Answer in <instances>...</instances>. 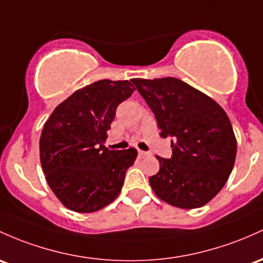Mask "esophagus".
<instances>
[{"mask_svg":"<svg viewBox=\"0 0 263 263\" xmlns=\"http://www.w3.org/2000/svg\"><path fill=\"white\" fill-rule=\"evenodd\" d=\"M138 156H140L141 158H142V157H146V156H149V152H146V151H141V149H140V151H138Z\"/></svg>","mask_w":263,"mask_h":263,"instance_id":"1","label":"esophagus"}]
</instances>
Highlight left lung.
<instances>
[{"instance_id": "1", "label": "left lung", "mask_w": 263, "mask_h": 263, "mask_svg": "<svg viewBox=\"0 0 263 263\" xmlns=\"http://www.w3.org/2000/svg\"><path fill=\"white\" fill-rule=\"evenodd\" d=\"M131 82L154 112L161 137H171V158L156 156L160 171L149 177L152 190L175 207L203 206L235 164L237 142L229 116L211 97L175 77Z\"/></svg>"}]
</instances>
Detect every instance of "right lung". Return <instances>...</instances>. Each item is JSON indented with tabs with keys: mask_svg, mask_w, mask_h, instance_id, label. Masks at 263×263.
<instances>
[{
	"mask_svg": "<svg viewBox=\"0 0 263 263\" xmlns=\"http://www.w3.org/2000/svg\"><path fill=\"white\" fill-rule=\"evenodd\" d=\"M134 89L129 81H97L60 103L43 126L42 170L48 186L68 210L99 211L122 189L137 151L108 149L103 143L118 105Z\"/></svg>",
	"mask_w": 263,
	"mask_h": 263,
	"instance_id": "add662e5",
	"label": "right lung"
}]
</instances>
